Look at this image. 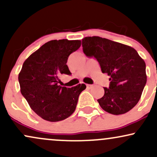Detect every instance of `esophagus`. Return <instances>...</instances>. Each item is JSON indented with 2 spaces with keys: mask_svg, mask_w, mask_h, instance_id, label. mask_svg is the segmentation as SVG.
<instances>
[{
  "mask_svg": "<svg viewBox=\"0 0 157 157\" xmlns=\"http://www.w3.org/2000/svg\"><path fill=\"white\" fill-rule=\"evenodd\" d=\"M86 86H87L88 89H91V88H92V85H89V84H87L86 85Z\"/></svg>",
  "mask_w": 157,
  "mask_h": 157,
  "instance_id": "34e87169",
  "label": "esophagus"
}]
</instances>
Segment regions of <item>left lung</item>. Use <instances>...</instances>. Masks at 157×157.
<instances>
[{
    "label": "left lung",
    "instance_id": "8db88e82",
    "mask_svg": "<svg viewBox=\"0 0 157 157\" xmlns=\"http://www.w3.org/2000/svg\"><path fill=\"white\" fill-rule=\"evenodd\" d=\"M82 50L100 63L108 74L109 87L97 100L106 112L119 115L127 113L137 104L147 82L145 63L131 46L94 36L82 40Z\"/></svg>",
    "mask_w": 157,
    "mask_h": 157
}]
</instances>
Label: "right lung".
<instances>
[{"instance_id": "1", "label": "right lung", "mask_w": 157, "mask_h": 157, "mask_svg": "<svg viewBox=\"0 0 157 157\" xmlns=\"http://www.w3.org/2000/svg\"><path fill=\"white\" fill-rule=\"evenodd\" d=\"M81 41L53 40L43 45L23 63L18 80L21 92L30 108L45 120L58 122L75 111L85 84L71 88L59 86L62 75H71L66 65L68 56Z\"/></svg>"}]
</instances>
